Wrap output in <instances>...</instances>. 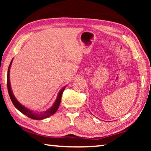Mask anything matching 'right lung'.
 Returning <instances> with one entry per match:
<instances>
[{
	"instance_id": "right-lung-1",
	"label": "right lung",
	"mask_w": 151,
	"mask_h": 151,
	"mask_svg": "<svg viewBox=\"0 0 151 151\" xmlns=\"http://www.w3.org/2000/svg\"><path fill=\"white\" fill-rule=\"evenodd\" d=\"M12 61L11 62V63H10V65H9V68H8V73H7V88H8V92H9L10 98H11L12 103H13L14 106L16 107V108L19 110V111L21 112L22 113H23L28 117H29V118L32 119L42 120V119H44L45 118H47V117L52 115V114H54L55 113V112L57 111L58 107H59L60 101H61V97H62V94H63L64 90L65 89V87H64L62 90L59 92V93H58V97H57V100H56V101H55V104H53V106L51 107L50 109H48V111H45V112H40V113H39V112H35L30 111V110H29V109H27V108H26V107H24V106H22L19 101H17V99H15L14 96L13 95V94H12L11 87V84H10V77H9L10 68H11Z\"/></svg>"
}]
</instances>
